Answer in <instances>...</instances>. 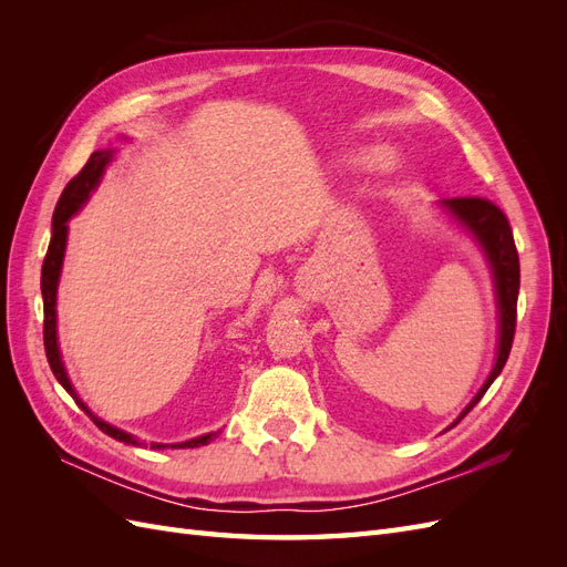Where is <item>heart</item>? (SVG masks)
<instances>
[{
	"mask_svg": "<svg viewBox=\"0 0 567 567\" xmlns=\"http://www.w3.org/2000/svg\"><path fill=\"white\" fill-rule=\"evenodd\" d=\"M375 163H379L381 169H388L392 165V156H390V153H381V156L375 158Z\"/></svg>",
	"mask_w": 567,
	"mask_h": 567,
	"instance_id": "1",
	"label": "heart"
}]
</instances>
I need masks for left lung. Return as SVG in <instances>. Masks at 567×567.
I'll return each mask as SVG.
<instances>
[{
	"label": "left lung",
	"instance_id": "8db88e82",
	"mask_svg": "<svg viewBox=\"0 0 567 567\" xmlns=\"http://www.w3.org/2000/svg\"><path fill=\"white\" fill-rule=\"evenodd\" d=\"M440 208L447 213L456 225L466 231L473 241L485 252V260L492 271L494 296H496V317H499V338H496V359L487 375V381L475 392V398L461 411L454 427L468 411L483 400L487 388L494 383L496 375L502 373L511 346L513 333H516V305H518V288H520V262L518 250L513 244V231L506 215L496 208L494 203L485 198H450L440 200ZM447 427V431H450Z\"/></svg>",
	"mask_w": 567,
	"mask_h": 567
}]
</instances>
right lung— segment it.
Listing matches in <instances>:
<instances>
[{"mask_svg": "<svg viewBox=\"0 0 567 567\" xmlns=\"http://www.w3.org/2000/svg\"><path fill=\"white\" fill-rule=\"evenodd\" d=\"M127 140V136H123ZM115 156V148H99L94 151L87 165L80 169V175L73 177L68 182V186L63 188V194L56 203V210L54 217H51V241H49V250L44 257V265H42V300H44V350H47V359H49V367L54 371L56 381L65 388V392L71 394L75 400V404L87 414L96 425L99 431H104L106 435H111L117 442H125V444H134V447H142V440H136L134 435L120 431V427L106 423L104 419H99L94 411L80 400V394L75 392L73 383H71V375L65 371L63 364V357H61V348H59V331H56V293H59V281H61V269H63V257H65V244H68V221H71L73 215H78L84 203L90 200V196L96 192V186L104 179L106 167L113 163ZM213 437H217V433H205L192 440H184V442H175V444H163V442H151V450H165V447H173V450H194V447H203V444H208Z\"/></svg>", "mask_w": 567, "mask_h": 567, "instance_id": "right-lung-1", "label": "right lung"}]
</instances>
